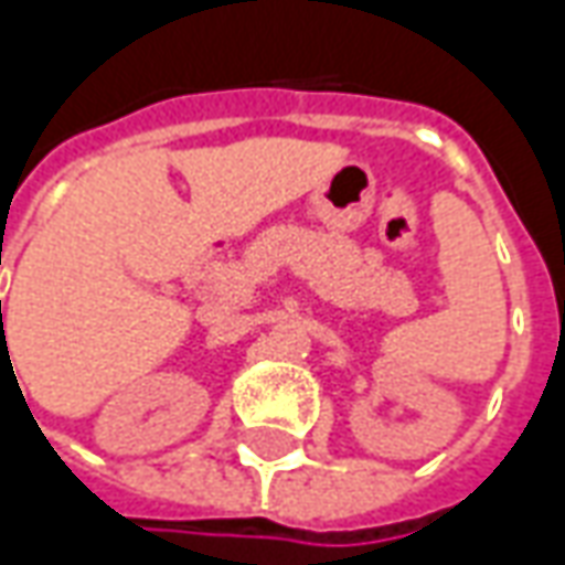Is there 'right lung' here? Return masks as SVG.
<instances>
[{
  "instance_id": "add662e5",
  "label": "right lung",
  "mask_w": 565,
  "mask_h": 565,
  "mask_svg": "<svg viewBox=\"0 0 565 565\" xmlns=\"http://www.w3.org/2000/svg\"><path fill=\"white\" fill-rule=\"evenodd\" d=\"M0 320H2V301H0Z\"/></svg>"
}]
</instances>
